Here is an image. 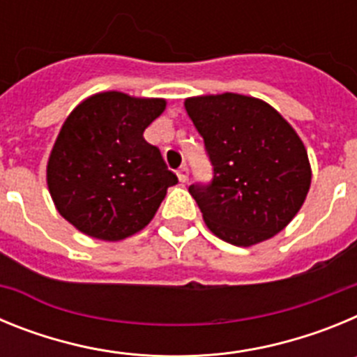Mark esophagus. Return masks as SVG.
Returning <instances> with one entry per match:
<instances>
[{
  "label": "esophagus",
  "instance_id": "1",
  "mask_svg": "<svg viewBox=\"0 0 357 357\" xmlns=\"http://www.w3.org/2000/svg\"><path fill=\"white\" fill-rule=\"evenodd\" d=\"M176 176H178V181H181V182H188L189 181L188 166H181V168L176 169Z\"/></svg>",
  "mask_w": 357,
  "mask_h": 357
}]
</instances>
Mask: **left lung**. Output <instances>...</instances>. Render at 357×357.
Segmentation results:
<instances>
[{"label":"left lung","instance_id":"left-lung-1","mask_svg":"<svg viewBox=\"0 0 357 357\" xmlns=\"http://www.w3.org/2000/svg\"><path fill=\"white\" fill-rule=\"evenodd\" d=\"M213 162L209 185H189L214 236L252 247L279 234L301 211L311 164L295 128L259 98L223 93L185 98Z\"/></svg>","mask_w":357,"mask_h":357}]
</instances>
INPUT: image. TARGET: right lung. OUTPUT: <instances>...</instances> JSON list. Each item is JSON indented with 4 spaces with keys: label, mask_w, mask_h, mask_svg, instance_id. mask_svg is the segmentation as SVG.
<instances>
[{
    "label": "right lung",
    "mask_w": 357,
    "mask_h": 357,
    "mask_svg": "<svg viewBox=\"0 0 357 357\" xmlns=\"http://www.w3.org/2000/svg\"><path fill=\"white\" fill-rule=\"evenodd\" d=\"M166 109L164 98L105 91L66 118L46 166L56 211L89 238L121 241L155 216L178 182L143 132Z\"/></svg>",
    "instance_id": "obj_1"
}]
</instances>
